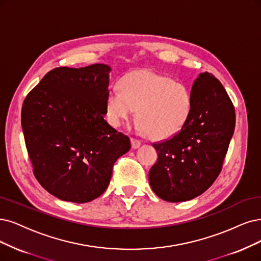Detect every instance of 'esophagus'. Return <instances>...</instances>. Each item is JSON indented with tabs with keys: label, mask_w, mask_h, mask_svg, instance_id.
Segmentation results:
<instances>
[{
	"label": "esophagus",
	"mask_w": 261,
	"mask_h": 261,
	"mask_svg": "<svg viewBox=\"0 0 261 261\" xmlns=\"http://www.w3.org/2000/svg\"><path fill=\"white\" fill-rule=\"evenodd\" d=\"M131 143H132V148H134V149H137V148H139L140 146H141V141L140 140H138V139H131Z\"/></svg>",
	"instance_id": "obj_1"
}]
</instances>
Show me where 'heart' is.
Masks as SVG:
<instances>
[{
  "instance_id": "obj_1",
  "label": "heart",
  "mask_w": 261,
  "mask_h": 261,
  "mask_svg": "<svg viewBox=\"0 0 261 261\" xmlns=\"http://www.w3.org/2000/svg\"><path fill=\"white\" fill-rule=\"evenodd\" d=\"M192 108L188 87L149 70L124 75L106 98L109 121L119 127L137 110V127L152 140H167L185 127Z\"/></svg>"
}]
</instances>
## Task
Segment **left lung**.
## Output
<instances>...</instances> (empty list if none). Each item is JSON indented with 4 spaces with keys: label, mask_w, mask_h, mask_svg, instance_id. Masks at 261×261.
Returning a JSON list of instances; mask_svg holds the SVG:
<instances>
[{
    "label": "left lung",
    "mask_w": 261,
    "mask_h": 261,
    "mask_svg": "<svg viewBox=\"0 0 261 261\" xmlns=\"http://www.w3.org/2000/svg\"><path fill=\"white\" fill-rule=\"evenodd\" d=\"M190 93L192 108L185 127L171 139L152 143L158 159L149 171V184L168 202L191 200L212 186L234 132V106L213 74L201 73Z\"/></svg>",
    "instance_id": "8db88e82"
}]
</instances>
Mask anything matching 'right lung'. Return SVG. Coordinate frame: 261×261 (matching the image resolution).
<instances>
[{
	"label": "right lung",
	"instance_id": "right-lung-1",
	"mask_svg": "<svg viewBox=\"0 0 261 261\" xmlns=\"http://www.w3.org/2000/svg\"><path fill=\"white\" fill-rule=\"evenodd\" d=\"M111 67H56L28 93L21 125L38 182L58 199L86 203L108 188L130 139L104 119Z\"/></svg>",
	"mask_w": 261,
	"mask_h": 261
}]
</instances>
